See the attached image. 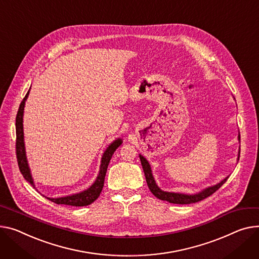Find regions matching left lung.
Instances as JSON below:
<instances>
[{"instance_id":"obj_1","label":"left lung","mask_w":259,"mask_h":259,"mask_svg":"<svg viewBox=\"0 0 259 259\" xmlns=\"http://www.w3.org/2000/svg\"><path fill=\"white\" fill-rule=\"evenodd\" d=\"M238 139L240 137L238 136ZM140 158H141V162L144 168V173L146 176V181L147 184L150 188L151 193L160 200L162 201H166L169 203H173V204H192V203H197L200 202L206 198H208L209 196H211L212 194H214L218 189L227 181L228 178L224 179L222 182H220L217 185H213L211 187H208L204 189L201 193L196 194V195H184V194H178V193H167V192H163L161 189L157 186V184L155 183V180L153 178L152 175V170L150 167L149 162L147 161V159L145 157H143L142 155H140ZM239 158V157H238Z\"/></svg>"}]
</instances>
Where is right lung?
Here are the masks:
<instances>
[{"mask_svg": "<svg viewBox=\"0 0 259 259\" xmlns=\"http://www.w3.org/2000/svg\"><path fill=\"white\" fill-rule=\"evenodd\" d=\"M29 95V91L26 94L25 98L23 99L19 111H17L16 114V120H15V126H16V142H15V151H16V158H17V164H19L20 170L24 178L30 182L32 185L33 180L32 176L30 174V169L28 166L27 158H26V152H25V145H24V132H23V113H24V107H25V101L27 100ZM122 144V140L117 139L114 141L104 152L102 156V161H101V166H100V173L97 177V180L95 183L86 191L76 194L73 196H67V197H62V198H48L52 202H54L56 204H63V205H70V206H76V207H81V206H88L95 202L98 197L100 196L102 188L104 186V179L106 176V171L107 167L109 164V161L112 157V154L114 151L120 146Z\"/></svg>", "mask_w": 259, "mask_h": 259, "instance_id": "1", "label": "right lung"}]
</instances>
